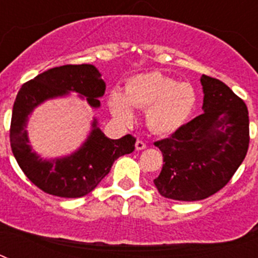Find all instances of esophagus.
Listing matches in <instances>:
<instances>
[{"instance_id": "obj_1", "label": "esophagus", "mask_w": 258, "mask_h": 258, "mask_svg": "<svg viewBox=\"0 0 258 258\" xmlns=\"http://www.w3.org/2000/svg\"><path fill=\"white\" fill-rule=\"evenodd\" d=\"M146 149V143L143 141H137L136 142V150L137 151H141V150H145Z\"/></svg>"}]
</instances>
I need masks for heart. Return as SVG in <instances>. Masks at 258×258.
<instances>
[{
    "label": "heart",
    "mask_w": 258,
    "mask_h": 258,
    "mask_svg": "<svg viewBox=\"0 0 258 258\" xmlns=\"http://www.w3.org/2000/svg\"><path fill=\"white\" fill-rule=\"evenodd\" d=\"M197 104V94L187 83H178L161 72L136 75L126 81L125 94L113 89L108 106L120 121L134 120V109L147 108V122L159 134H172L187 121Z\"/></svg>",
    "instance_id": "obj_1"
}]
</instances>
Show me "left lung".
<instances>
[{
  "instance_id": "1",
  "label": "left lung",
  "mask_w": 258,
  "mask_h": 258,
  "mask_svg": "<svg viewBox=\"0 0 258 258\" xmlns=\"http://www.w3.org/2000/svg\"><path fill=\"white\" fill-rule=\"evenodd\" d=\"M202 115L155 146L163 169L154 179L161 197L197 202L220 191L244 160L249 146V118L243 99L227 85L203 75Z\"/></svg>"
}]
</instances>
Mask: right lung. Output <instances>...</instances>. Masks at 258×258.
<instances>
[{"mask_svg":"<svg viewBox=\"0 0 258 258\" xmlns=\"http://www.w3.org/2000/svg\"><path fill=\"white\" fill-rule=\"evenodd\" d=\"M70 92L85 97L98 108L106 83L92 64H67L40 74L20 88L14 102L10 126V145L20 169L44 192L60 198H81L92 192L122 155L134 151L136 138L126 134L120 140H109L93 120L88 140L77 151L64 157L42 160L29 146L28 115L42 102L67 95Z\"/></svg>","mask_w":258,"mask_h":258,"instance_id":"obj_1","label":"right lung"}]
</instances>
